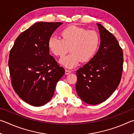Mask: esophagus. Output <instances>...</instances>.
<instances>
[{"instance_id":"esophagus-1","label":"esophagus","mask_w":134,"mask_h":134,"mask_svg":"<svg viewBox=\"0 0 134 134\" xmlns=\"http://www.w3.org/2000/svg\"><path fill=\"white\" fill-rule=\"evenodd\" d=\"M71 71H70V70H67V69H65V74H66V75H67V74H70V72H71Z\"/></svg>"}]
</instances>
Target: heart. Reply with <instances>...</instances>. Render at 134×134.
Here are the masks:
<instances>
[{
	"instance_id": "heart-1",
	"label": "heart",
	"mask_w": 134,
	"mask_h": 134,
	"mask_svg": "<svg viewBox=\"0 0 134 134\" xmlns=\"http://www.w3.org/2000/svg\"><path fill=\"white\" fill-rule=\"evenodd\" d=\"M62 39L52 37L48 42V47L52 53L62 57L70 48L69 55L63 57L60 63L64 67L71 69L79 62H87L93 57L100 45V37L97 32L76 26L65 28L62 33Z\"/></svg>"
}]
</instances>
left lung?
<instances>
[{
	"label": "left lung",
	"instance_id": "obj_1",
	"mask_svg": "<svg viewBox=\"0 0 134 134\" xmlns=\"http://www.w3.org/2000/svg\"><path fill=\"white\" fill-rule=\"evenodd\" d=\"M100 44L87 64L77 70L76 89L79 97L89 105L109 98L119 86L123 70V52L112 34L100 24Z\"/></svg>",
	"mask_w": 134,
	"mask_h": 134
}]
</instances>
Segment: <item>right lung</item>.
I'll list each match as a JSON object with an SVG mask.
<instances>
[{
	"mask_svg": "<svg viewBox=\"0 0 134 134\" xmlns=\"http://www.w3.org/2000/svg\"><path fill=\"white\" fill-rule=\"evenodd\" d=\"M62 22H37L18 36L11 49L9 69L13 89L27 103L41 106L53 97L64 76L49 53L48 40Z\"/></svg>",
	"mask_w": 134,
	"mask_h": 134,
	"instance_id": "add662e5",
	"label": "right lung"
}]
</instances>
